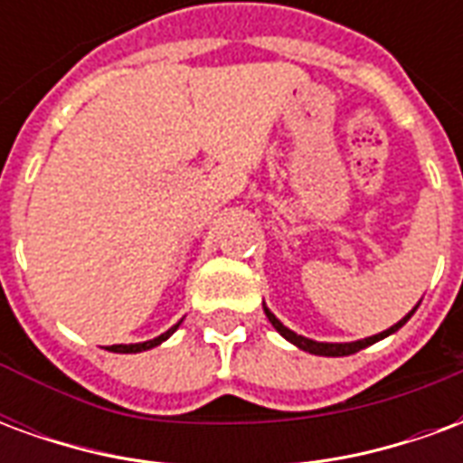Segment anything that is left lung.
Returning <instances> with one entry per match:
<instances>
[{"label":"left lung","mask_w":463,"mask_h":463,"mask_svg":"<svg viewBox=\"0 0 463 463\" xmlns=\"http://www.w3.org/2000/svg\"><path fill=\"white\" fill-rule=\"evenodd\" d=\"M417 310V307H414ZM414 310L409 312L407 317H402V320L397 322V325H392L389 330L379 332V335H374V337H367V340H359V342H345V345H330V342H315V340H307V337H302V335H295L292 330H288L285 325H282L275 315H272L268 307H265V315H268V320L272 322V327L280 332L282 337L288 342H292V345H298L300 349H305V352H310V354H322V357H347V354H354V352H359V349L369 347V345H374V342L384 340V337H389L392 332H397L404 322L414 315Z\"/></svg>","instance_id":"1"}]
</instances>
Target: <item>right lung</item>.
Wrapping results in <instances>:
<instances>
[{"mask_svg": "<svg viewBox=\"0 0 463 463\" xmlns=\"http://www.w3.org/2000/svg\"><path fill=\"white\" fill-rule=\"evenodd\" d=\"M178 330V325L175 327H171L168 332H163L161 337H156V340H148V342H138V345H111L109 347V352H123V354H131V352H146V349L156 347V345H161L163 340H168L173 332Z\"/></svg>", "mask_w": 463, "mask_h": 463, "instance_id": "obj_1", "label": "right lung"}]
</instances>
